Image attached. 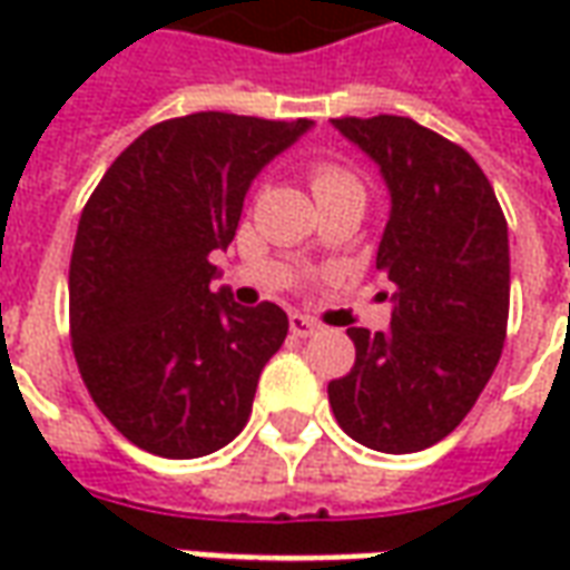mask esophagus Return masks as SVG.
<instances>
[{
	"instance_id": "34e87169",
	"label": "esophagus",
	"mask_w": 570,
	"mask_h": 570,
	"mask_svg": "<svg viewBox=\"0 0 570 570\" xmlns=\"http://www.w3.org/2000/svg\"><path fill=\"white\" fill-rule=\"evenodd\" d=\"M321 330V323L308 317V314H289V333L298 335V338H308Z\"/></svg>"
}]
</instances>
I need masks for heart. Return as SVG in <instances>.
Masks as SVG:
<instances>
[{
  "mask_svg": "<svg viewBox=\"0 0 570 570\" xmlns=\"http://www.w3.org/2000/svg\"><path fill=\"white\" fill-rule=\"evenodd\" d=\"M311 188H314L317 198L333 195V191H363L357 174L333 161H321L311 167Z\"/></svg>",
  "mask_w": 570,
  "mask_h": 570,
  "instance_id": "1",
  "label": "heart"
}]
</instances>
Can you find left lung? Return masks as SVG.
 Masks as SVG:
<instances>
[{
	"mask_svg": "<svg viewBox=\"0 0 570 570\" xmlns=\"http://www.w3.org/2000/svg\"><path fill=\"white\" fill-rule=\"evenodd\" d=\"M382 167L391 219L375 268L396 286L384 333L351 326L357 360L330 382L338 428L409 454L445 440L489 384L510 317V240L470 151L403 116L333 118Z\"/></svg>",
	"mask_w": 570,
	"mask_h": 570,
	"instance_id": "obj_1",
	"label": "left lung"
}]
</instances>
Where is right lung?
<instances>
[{"label": "right lung", "mask_w": 570, "mask_h": 570, "mask_svg": "<svg viewBox=\"0 0 570 570\" xmlns=\"http://www.w3.org/2000/svg\"><path fill=\"white\" fill-rule=\"evenodd\" d=\"M311 128L232 112L167 118L118 155L85 204L69 259V335L109 424L161 458L235 440L289 321L213 293V249L235 240L244 195Z\"/></svg>", "instance_id": "obj_1"}]
</instances>
